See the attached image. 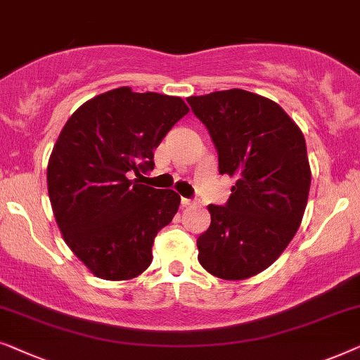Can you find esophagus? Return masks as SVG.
<instances>
[{"label": "esophagus", "instance_id": "esophagus-1", "mask_svg": "<svg viewBox=\"0 0 360 360\" xmlns=\"http://www.w3.org/2000/svg\"><path fill=\"white\" fill-rule=\"evenodd\" d=\"M194 204H195L194 200L187 199V197H181V205L182 207H191V205H194Z\"/></svg>", "mask_w": 360, "mask_h": 360}]
</instances>
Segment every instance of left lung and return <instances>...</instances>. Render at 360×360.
Returning a JSON list of instances; mask_svg holds the SVG:
<instances>
[{
    "mask_svg": "<svg viewBox=\"0 0 360 360\" xmlns=\"http://www.w3.org/2000/svg\"><path fill=\"white\" fill-rule=\"evenodd\" d=\"M187 103L215 143L220 174L235 179L225 207H207L199 262L219 279H250L282 255L302 224L311 182L305 136L279 104L250 91Z\"/></svg>",
    "mask_w": 360,
    "mask_h": 360,
    "instance_id": "8db88e82",
    "label": "left lung"
}]
</instances>
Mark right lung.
I'll return each instance as SVG.
<instances>
[{
	"label": "right lung",
	"instance_id": "add662e5",
	"mask_svg": "<svg viewBox=\"0 0 360 360\" xmlns=\"http://www.w3.org/2000/svg\"><path fill=\"white\" fill-rule=\"evenodd\" d=\"M187 112L178 96L122 86L81 104L60 131L47 166L50 204L65 243L99 279L130 281L151 264L155 236L181 197L131 174L153 169V150Z\"/></svg>",
	"mask_w": 360,
	"mask_h": 360
}]
</instances>
